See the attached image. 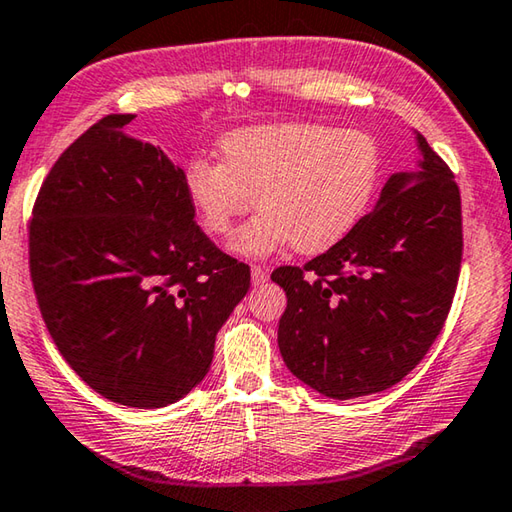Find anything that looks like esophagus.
Instances as JSON below:
<instances>
[{
  "mask_svg": "<svg viewBox=\"0 0 512 512\" xmlns=\"http://www.w3.org/2000/svg\"><path fill=\"white\" fill-rule=\"evenodd\" d=\"M265 281H267V272L263 270V267H258V265L251 267V283L263 285Z\"/></svg>",
  "mask_w": 512,
  "mask_h": 512,
  "instance_id": "34e87169",
  "label": "esophagus"
}]
</instances>
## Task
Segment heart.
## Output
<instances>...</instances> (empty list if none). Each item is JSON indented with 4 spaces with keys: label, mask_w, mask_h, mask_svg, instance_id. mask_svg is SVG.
I'll return each instance as SVG.
<instances>
[{
    "label": "heart",
    "mask_w": 512,
    "mask_h": 512,
    "mask_svg": "<svg viewBox=\"0 0 512 512\" xmlns=\"http://www.w3.org/2000/svg\"><path fill=\"white\" fill-rule=\"evenodd\" d=\"M222 159L195 157L184 191L206 231L227 236L242 258H267L285 247L321 254L339 245L369 211L382 175L378 141L362 130L317 121L249 125L220 141Z\"/></svg>",
    "instance_id": "obj_1"
}]
</instances>
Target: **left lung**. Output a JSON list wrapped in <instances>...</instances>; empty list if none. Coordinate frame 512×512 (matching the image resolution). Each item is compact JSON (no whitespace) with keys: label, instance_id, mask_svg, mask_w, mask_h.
Segmentation results:
<instances>
[{"label":"left lung","instance_id":"left-lung-1","mask_svg":"<svg viewBox=\"0 0 512 512\" xmlns=\"http://www.w3.org/2000/svg\"><path fill=\"white\" fill-rule=\"evenodd\" d=\"M414 134L416 168L393 173L373 211L339 245L303 270L272 274L288 297L279 321L283 362L326 398L398 384L450 312L463 251L461 195L445 161Z\"/></svg>","mask_w":512,"mask_h":512}]
</instances>
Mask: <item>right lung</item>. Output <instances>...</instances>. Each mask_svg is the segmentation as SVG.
Wrapping results in <instances>:
<instances>
[{
    "instance_id": "obj_1",
    "label": "right lung",
    "mask_w": 512,
    "mask_h": 512,
    "mask_svg": "<svg viewBox=\"0 0 512 512\" xmlns=\"http://www.w3.org/2000/svg\"><path fill=\"white\" fill-rule=\"evenodd\" d=\"M110 114L62 152L33 209L31 279L58 351L107 400L161 409L211 369L249 267L195 224L184 170Z\"/></svg>"
}]
</instances>
